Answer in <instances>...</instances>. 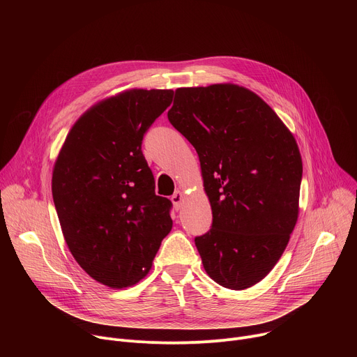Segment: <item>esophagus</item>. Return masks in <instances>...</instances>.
I'll return each mask as SVG.
<instances>
[{"mask_svg": "<svg viewBox=\"0 0 357 357\" xmlns=\"http://www.w3.org/2000/svg\"><path fill=\"white\" fill-rule=\"evenodd\" d=\"M171 200L174 203V208L178 211L182 205V200H183V193L181 190H176L172 196H171Z\"/></svg>", "mask_w": 357, "mask_h": 357, "instance_id": "1", "label": "esophagus"}]
</instances>
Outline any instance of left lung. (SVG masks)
<instances>
[{
    "label": "left lung",
    "mask_w": 357,
    "mask_h": 357,
    "mask_svg": "<svg viewBox=\"0 0 357 357\" xmlns=\"http://www.w3.org/2000/svg\"><path fill=\"white\" fill-rule=\"evenodd\" d=\"M169 123L195 146L213 223L195 237L219 285L245 289L277 264L298 219L302 160L275 112L231 84L175 90Z\"/></svg>",
    "instance_id": "1"
}]
</instances>
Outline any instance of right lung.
<instances>
[{"label":"right lung","instance_id":"right-lung-1","mask_svg":"<svg viewBox=\"0 0 357 357\" xmlns=\"http://www.w3.org/2000/svg\"><path fill=\"white\" fill-rule=\"evenodd\" d=\"M172 90H126L98 101L69 131L52 174L62 233L77 264L110 288L137 284L172 229L169 199L141 151Z\"/></svg>","mask_w":357,"mask_h":357}]
</instances>
